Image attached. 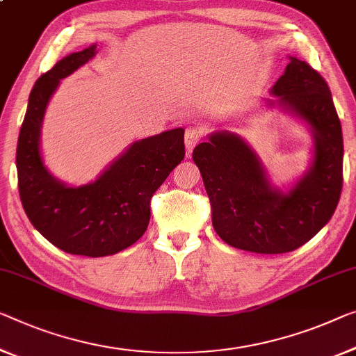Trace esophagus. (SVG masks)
I'll return each instance as SVG.
<instances>
[{
  "mask_svg": "<svg viewBox=\"0 0 356 356\" xmlns=\"http://www.w3.org/2000/svg\"><path fill=\"white\" fill-rule=\"evenodd\" d=\"M201 136H203V132L198 127H193L190 126L187 131H185V148H187V153L193 152V148L196 147V144L201 140Z\"/></svg>",
  "mask_w": 356,
  "mask_h": 356,
  "instance_id": "obj_1",
  "label": "esophagus"
}]
</instances>
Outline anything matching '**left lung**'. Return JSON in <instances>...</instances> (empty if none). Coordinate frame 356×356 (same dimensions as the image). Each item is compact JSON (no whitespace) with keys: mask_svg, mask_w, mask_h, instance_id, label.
<instances>
[{"mask_svg":"<svg viewBox=\"0 0 356 356\" xmlns=\"http://www.w3.org/2000/svg\"><path fill=\"white\" fill-rule=\"evenodd\" d=\"M272 94L280 107L309 123L315 137L314 164L288 193L270 185L262 163L240 136L217 131L193 150L217 235L259 254L289 252L312 240L336 211L343 180L342 126L325 78L291 57Z\"/></svg>","mask_w":356,"mask_h":356,"instance_id":"1","label":"left lung"}]
</instances>
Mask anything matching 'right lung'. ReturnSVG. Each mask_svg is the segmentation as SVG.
<instances>
[{"label":"right lung","mask_w":356,"mask_h":356,"mask_svg":"<svg viewBox=\"0 0 356 356\" xmlns=\"http://www.w3.org/2000/svg\"><path fill=\"white\" fill-rule=\"evenodd\" d=\"M95 44L63 57L36 79L20 127L15 164L19 195L31 225L68 254L111 256L139 240L150 222V201L184 160V129L137 140L95 182L67 187L47 172L40 152L42 116L60 79L89 62Z\"/></svg>","instance_id":"1"}]
</instances>
